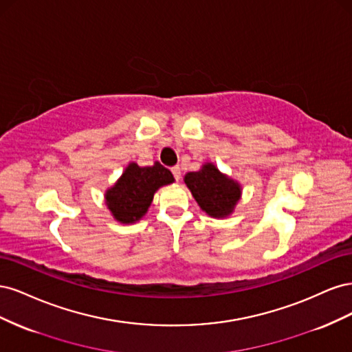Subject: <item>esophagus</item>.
<instances>
[{
  "instance_id": "esophagus-1",
  "label": "esophagus",
  "mask_w": 352,
  "mask_h": 352,
  "mask_svg": "<svg viewBox=\"0 0 352 352\" xmlns=\"http://www.w3.org/2000/svg\"><path fill=\"white\" fill-rule=\"evenodd\" d=\"M172 173H173V176H175L176 180H179L180 176H182V172H180V167H179V166L172 167Z\"/></svg>"
}]
</instances>
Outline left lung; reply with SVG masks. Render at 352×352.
<instances>
[{
	"instance_id": "8db88e82",
	"label": "left lung",
	"mask_w": 352,
	"mask_h": 352,
	"mask_svg": "<svg viewBox=\"0 0 352 352\" xmlns=\"http://www.w3.org/2000/svg\"><path fill=\"white\" fill-rule=\"evenodd\" d=\"M185 184L202 211L211 217H228L241 198V185L207 163L185 175Z\"/></svg>"
}]
</instances>
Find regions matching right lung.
I'll return each mask as SVG.
<instances>
[{
  "mask_svg": "<svg viewBox=\"0 0 352 352\" xmlns=\"http://www.w3.org/2000/svg\"><path fill=\"white\" fill-rule=\"evenodd\" d=\"M173 182L172 172L158 162L148 167L131 163L120 179L107 189L105 204L117 221L129 225L145 216L158 188Z\"/></svg>",
  "mask_w": 352,
  "mask_h": 352,
  "instance_id": "obj_1",
  "label": "right lung"
}]
</instances>
